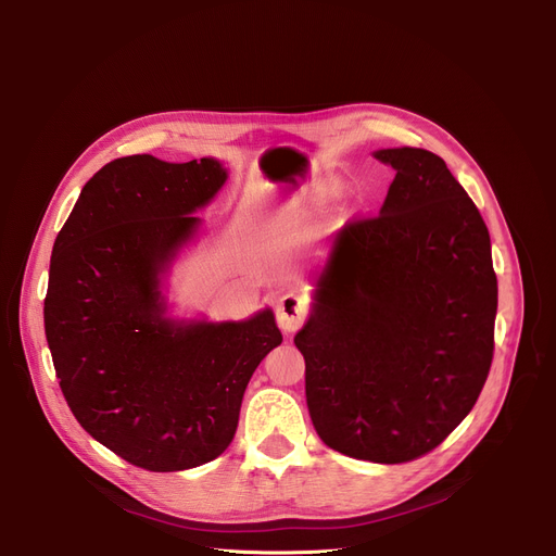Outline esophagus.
Segmentation results:
<instances>
[{
    "mask_svg": "<svg viewBox=\"0 0 556 556\" xmlns=\"http://www.w3.org/2000/svg\"><path fill=\"white\" fill-rule=\"evenodd\" d=\"M306 313H308L306 299L301 296V294H296V292H285L276 301V319H278V327L285 333H292L301 325H304Z\"/></svg>",
    "mask_w": 556,
    "mask_h": 556,
    "instance_id": "esophagus-1",
    "label": "esophagus"
}]
</instances>
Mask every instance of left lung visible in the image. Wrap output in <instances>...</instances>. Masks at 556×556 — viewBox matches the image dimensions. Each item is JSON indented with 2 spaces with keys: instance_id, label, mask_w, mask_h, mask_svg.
I'll use <instances>...</instances> for the list:
<instances>
[{
  "instance_id": "left-lung-1",
  "label": "left lung",
  "mask_w": 556,
  "mask_h": 556,
  "mask_svg": "<svg viewBox=\"0 0 556 556\" xmlns=\"http://www.w3.org/2000/svg\"><path fill=\"white\" fill-rule=\"evenodd\" d=\"M396 172L378 217L336 233L294 336L313 427L348 457H422L476 406L498 304L490 231L425 148H380Z\"/></svg>"
}]
</instances>
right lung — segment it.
<instances>
[{
  "label": "right lung",
  "mask_w": 556,
  "mask_h": 556,
  "mask_svg": "<svg viewBox=\"0 0 556 556\" xmlns=\"http://www.w3.org/2000/svg\"><path fill=\"white\" fill-rule=\"evenodd\" d=\"M227 178L215 157L113 160L83 185L50 257L43 325L62 394L94 441L155 473L220 457L252 374L282 343L271 308L174 315L172 268Z\"/></svg>",
  "instance_id": "add662e5"
}]
</instances>
